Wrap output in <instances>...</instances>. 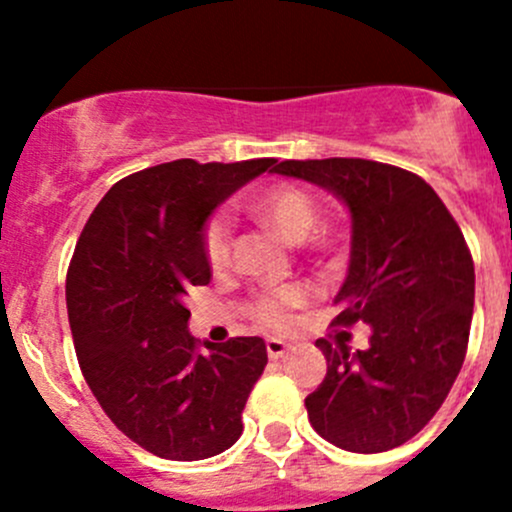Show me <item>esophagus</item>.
<instances>
[{"instance_id":"esophagus-1","label":"esophagus","mask_w":512,"mask_h":512,"mask_svg":"<svg viewBox=\"0 0 512 512\" xmlns=\"http://www.w3.org/2000/svg\"><path fill=\"white\" fill-rule=\"evenodd\" d=\"M265 347H267V356H270V359H282V356H285V352H287V342H282V339H267L265 342Z\"/></svg>"}]
</instances>
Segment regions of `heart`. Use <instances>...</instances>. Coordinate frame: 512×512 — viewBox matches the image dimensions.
Listing matches in <instances>:
<instances>
[{"mask_svg":"<svg viewBox=\"0 0 512 512\" xmlns=\"http://www.w3.org/2000/svg\"><path fill=\"white\" fill-rule=\"evenodd\" d=\"M250 213L260 223L275 227L292 242H304L319 255L339 257L347 250L349 230L339 220H319V200L312 190L297 183H275L250 200ZM200 250L210 270H225L232 257V225L227 215L215 213L200 227ZM312 299V289L304 285H285L262 289L247 304V314L260 327L282 329L292 319L294 309Z\"/></svg>","mask_w":512,"mask_h":512,"instance_id":"heart-1","label":"heart"}]
</instances>
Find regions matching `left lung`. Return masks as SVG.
<instances>
[{"label":"left lung","mask_w":512,"mask_h":512,"mask_svg":"<svg viewBox=\"0 0 512 512\" xmlns=\"http://www.w3.org/2000/svg\"><path fill=\"white\" fill-rule=\"evenodd\" d=\"M275 173L322 185L349 205L352 260L332 324L371 327L366 352L317 339L327 376L304 399L309 423L344 451L401 446L441 409L466 359L476 299L466 237L436 190L399 165L282 160Z\"/></svg>","instance_id":"8db88e82"}]
</instances>
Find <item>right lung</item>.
I'll use <instances>...</instances> for the list:
<instances>
[{"label": "right lung", "mask_w": 512, "mask_h": 512, "mask_svg": "<svg viewBox=\"0 0 512 512\" xmlns=\"http://www.w3.org/2000/svg\"><path fill=\"white\" fill-rule=\"evenodd\" d=\"M275 163L180 158L138 170L103 195L76 242L66 309L81 374L118 431L153 456L203 461L240 438L265 342L200 344L183 297L210 282L208 215Z\"/></svg>", "instance_id": "obj_1"}]
</instances>
